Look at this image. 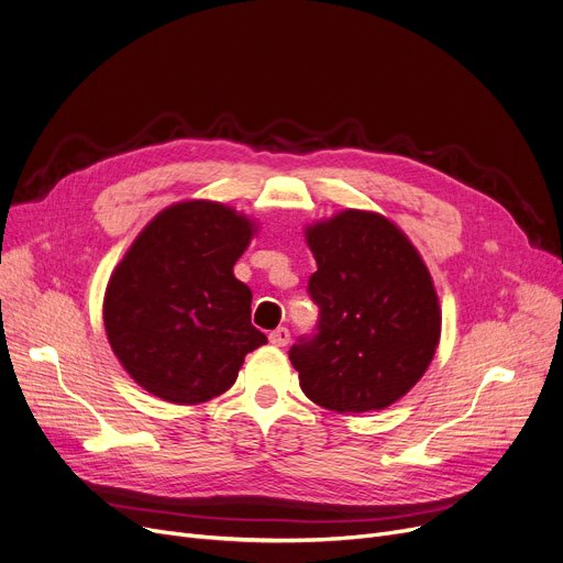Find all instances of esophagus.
I'll use <instances>...</instances> for the list:
<instances>
[{
    "label": "esophagus",
    "instance_id": "34e87169",
    "mask_svg": "<svg viewBox=\"0 0 563 563\" xmlns=\"http://www.w3.org/2000/svg\"><path fill=\"white\" fill-rule=\"evenodd\" d=\"M289 331L285 329V327H280V329H276V331H272L269 333V342L272 344H276V346H285V344H289Z\"/></svg>",
    "mask_w": 563,
    "mask_h": 563
}]
</instances>
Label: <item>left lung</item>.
I'll list each match as a JSON object with an SVG mask.
<instances>
[{"label":"left lung","mask_w":563,"mask_h":563,"mask_svg":"<svg viewBox=\"0 0 563 563\" xmlns=\"http://www.w3.org/2000/svg\"><path fill=\"white\" fill-rule=\"evenodd\" d=\"M306 236L319 319L289 349L301 390L335 412L386 408L422 378L440 340L427 264L395 223L372 212H340Z\"/></svg>","instance_id":"8db88e82"}]
</instances>
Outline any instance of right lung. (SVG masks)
<instances>
[{"mask_svg": "<svg viewBox=\"0 0 563 563\" xmlns=\"http://www.w3.org/2000/svg\"><path fill=\"white\" fill-rule=\"evenodd\" d=\"M253 223L210 200L177 202L136 236L107 285L104 329L141 388L170 404L225 393L266 335L232 274Z\"/></svg>", "mask_w": 563, "mask_h": 563, "instance_id": "1", "label": "right lung"}]
</instances>
